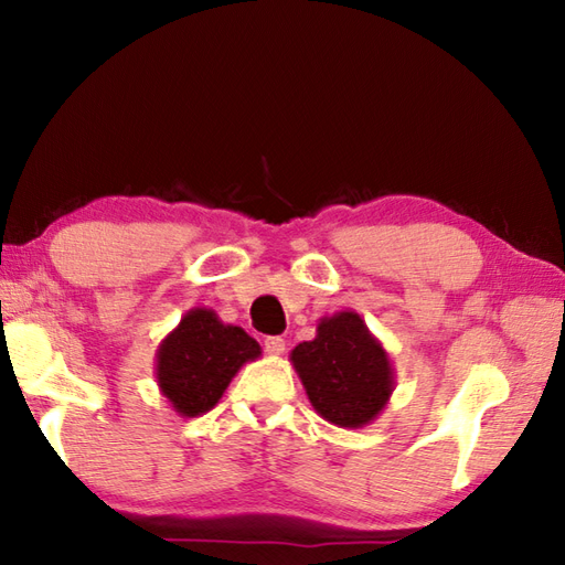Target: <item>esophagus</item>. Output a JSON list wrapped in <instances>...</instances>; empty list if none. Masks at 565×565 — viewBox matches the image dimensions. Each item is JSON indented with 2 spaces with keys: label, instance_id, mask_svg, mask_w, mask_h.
<instances>
[{
  "label": "esophagus",
  "instance_id": "1",
  "mask_svg": "<svg viewBox=\"0 0 565 565\" xmlns=\"http://www.w3.org/2000/svg\"><path fill=\"white\" fill-rule=\"evenodd\" d=\"M264 350H267L271 356H279V354H284L286 344L279 334H271V338H264Z\"/></svg>",
  "mask_w": 565,
  "mask_h": 565
}]
</instances>
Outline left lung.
<instances>
[{
	"label": "left lung",
	"mask_w": 565,
	"mask_h": 565,
	"mask_svg": "<svg viewBox=\"0 0 565 565\" xmlns=\"http://www.w3.org/2000/svg\"><path fill=\"white\" fill-rule=\"evenodd\" d=\"M289 359L313 411L344 429L374 423L395 388L388 352L354 310L320 318L316 338L296 344Z\"/></svg>",
	"instance_id": "8db88e82"
}]
</instances>
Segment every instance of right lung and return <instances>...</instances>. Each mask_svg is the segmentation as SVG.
Instances as JSON below:
<instances>
[{
    "instance_id": "obj_1",
    "label": "right lung",
    "mask_w": 565,
    "mask_h": 565,
    "mask_svg": "<svg viewBox=\"0 0 565 565\" xmlns=\"http://www.w3.org/2000/svg\"><path fill=\"white\" fill-rule=\"evenodd\" d=\"M262 356L255 338L227 326L213 308H191L154 352L160 393L182 417H199L223 398L235 374Z\"/></svg>"
}]
</instances>
